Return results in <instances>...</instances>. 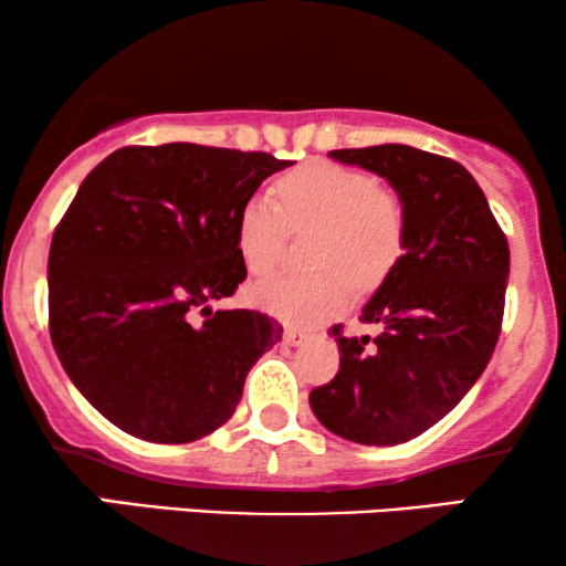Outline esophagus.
<instances>
[{
	"mask_svg": "<svg viewBox=\"0 0 566 566\" xmlns=\"http://www.w3.org/2000/svg\"><path fill=\"white\" fill-rule=\"evenodd\" d=\"M306 339H308L306 332L293 329V327H285V329H283V343H285V345L296 347V345H301V343H306Z\"/></svg>",
	"mask_w": 566,
	"mask_h": 566,
	"instance_id": "obj_1",
	"label": "esophagus"
}]
</instances>
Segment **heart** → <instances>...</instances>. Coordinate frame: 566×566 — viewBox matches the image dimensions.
Returning a JSON list of instances; mask_svg holds the SVG:
<instances>
[{"label":"heart","instance_id":"heart-1","mask_svg":"<svg viewBox=\"0 0 566 566\" xmlns=\"http://www.w3.org/2000/svg\"><path fill=\"white\" fill-rule=\"evenodd\" d=\"M277 198L254 196L237 216V247L252 275L283 258L291 229L319 227L308 273H281L252 285V301L291 324L312 327L350 304L355 281L374 289L397 265L405 213L374 177L335 161H306L277 180Z\"/></svg>","mask_w":566,"mask_h":566}]
</instances>
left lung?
I'll list each match as a JSON object with an SVG mask.
<instances>
[{
	"label": "left lung",
	"mask_w": 566,
	"mask_h": 566,
	"mask_svg": "<svg viewBox=\"0 0 566 566\" xmlns=\"http://www.w3.org/2000/svg\"><path fill=\"white\" fill-rule=\"evenodd\" d=\"M384 177L405 213V254L363 306L376 337H343L339 370L308 394L316 420L360 446L407 443L476 384L500 337L507 239L467 167L405 144L329 151Z\"/></svg>",
	"instance_id": "left-lung-1"
}]
</instances>
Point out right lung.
Masks as SVG:
<instances>
[{
    "mask_svg": "<svg viewBox=\"0 0 566 566\" xmlns=\"http://www.w3.org/2000/svg\"><path fill=\"white\" fill-rule=\"evenodd\" d=\"M289 165L175 142L126 146L84 177L51 239L49 327L66 376L115 428L190 443L234 415L283 327L211 301L247 277L239 208Z\"/></svg>",
    "mask_w": 566,
    "mask_h": 566,
    "instance_id": "add662e5",
    "label": "right lung"
}]
</instances>
